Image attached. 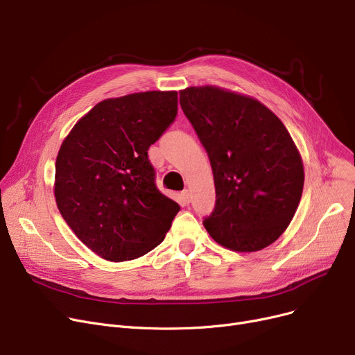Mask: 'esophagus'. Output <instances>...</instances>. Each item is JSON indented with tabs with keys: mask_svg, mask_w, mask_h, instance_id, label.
<instances>
[{
	"mask_svg": "<svg viewBox=\"0 0 355 355\" xmlns=\"http://www.w3.org/2000/svg\"><path fill=\"white\" fill-rule=\"evenodd\" d=\"M181 196H182V198H184L185 202H190V201H191V194H190L189 190H184V191L181 193Z\"/></svg>",
	"mask_w": 355,
	"mask_h": 355,
	"instance_id": "1",
	"label": "esophagus"
}]
</instances>
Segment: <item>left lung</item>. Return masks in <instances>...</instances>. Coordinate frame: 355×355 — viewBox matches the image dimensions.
<instances>
[{
	"label": "left lung",
	"instance_id": "1",
	"mask_svg": "<svg viewBox=\"0 0 355 355\" xmlns=\"http://www.w3.org/2000/svg\"><path fill=\"white\" fill-rule=\"evenodd\" d=\"M180 105L210 158L216 207L202 221L233 252L279 239L300 206L304 162L288 129L257 99L217 86L180 90Z\"/></svg>",
	"mask_w": 355,
	"mask_h": 355
}]
</instances>
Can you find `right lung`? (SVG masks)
<instances>
[{"label":"right lung","instance_id":"1","mask_svg":"<svg viewBox=\"0 0 355 355\" xmlns=\"http://www.w3.org/2000/svg\"><path fill=\"white\" fill-rule=\"evenodd\" d=\"M177 92H141L99 102L64 138L54 197L80 241L109 262L151 252L180 206L158 191L148 149L170 126Z\"/></svg>","mask_w":355,"mask_h":355}]
</instances>
